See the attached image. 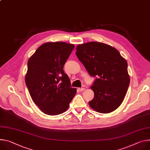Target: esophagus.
I'll return each mask as SVG.
<instances>
[{
  "instance_id": "1",
  "label": "esophagus",
  "mask_w": 150,
  "mask_h": 150,
  "mask_svg": "<svg viewBox=\"0 0 150 150\" xmlns=\"http://www.w3.org/2000/svg\"><path fill=\"white\" fill-rule=\"evenodd\" d=\"M86 90L85 88H79V90L80 91H84V90Z\"/></svg>"
}]
</instances>
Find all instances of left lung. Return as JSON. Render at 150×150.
Wrapping results in <instances>:
<instances>
[{
    "label": "left lung",
    "mask_w": 150,
    "mask_h": 150,
    "mask_svg": "<svg viewBox=\"0 0 150 150\" xmlns=\"http://www.w3.org/2000/svg\"><path fill=\"white\" fill-rule=\"evenodd\" d=\"M75 54L89 75L95 78L90 87L94 93L90 107L103 114L115 110L130 84L127 61L115 48L97 42L78 45Z\"/></svg>",
    "instance_id": "left-lung-1"
}]
</instances>
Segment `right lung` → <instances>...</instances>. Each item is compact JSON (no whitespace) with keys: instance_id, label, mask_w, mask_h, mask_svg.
Wrapping results in <instances>:
<instances>
[{"instance_id":"1","label":"right lung","mask_w":150,"mask_h":150,"mask_svg":"<svg viewBox=\"0 0 150 150\" xmlns=\"http://www.w3.org/2000/svg\"><path fill=\"white\" fill-rule=\"evenodd\" d=\"M74 47L64 42L45 43L28 60L25 84L33 101L45 114L65 112L76 93L63 70Z\"/></svg>"}]
</instances>
